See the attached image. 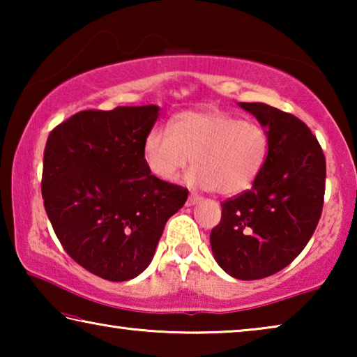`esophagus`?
Here are the masks:
<instances>
[{
	"instance_id": "obj_1",
	"label": "esophagus",
	"mask_w": 357,
	"mask_h": 357,
	"mask_svg": "<svg viewBox=\"0 0 357 357\" xmlns=\"http://www.w3.org/2000/svg\"><path fill=\"white\" fill-rule=\"evenodd\" d=\"M200 200H202V197L195 195V193H190L189 198H187L185 204H187V206H192V204H195V203H198V202H200Z\"/></svg>"
}]
</instances>
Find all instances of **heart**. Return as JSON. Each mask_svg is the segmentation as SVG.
<instances>
[{"mask_svg":"<svg viewBox=\"0 0 357 357\" xmlns=\"http://www.w3.org/2000/svg\"><path fill=\"white\" fill-rule=\"evenodd\" d=\"M269 155V135L261 124L220 110L179 113L170 129L154 128L143 142L151 174L173 181L190 164L187 183L220 195L250 189Z\"/></svg>","mask_w":357,"mask_h":357,"instance_id":"heart-1","label":"heart"}]
</instances>
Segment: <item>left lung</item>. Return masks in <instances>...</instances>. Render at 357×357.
Here are the masks:
<instances>
[{"instance_id":"1","label":"left lung","mask_w":357,"mask_h":357,"mask_svg":"<svg viewBox=\"0 0 357 357\" xmlns=\"http://www.w3.org/2000/svg\"><path fill=\"white\" fill-rule=\"evenodd\" d=\"M268 129L269 155L252 189L222 202L211 249L234 279L279 273L304 250L319 222L326 159L304 121L259 102H239Z\"/></svg>"}]
</instances>
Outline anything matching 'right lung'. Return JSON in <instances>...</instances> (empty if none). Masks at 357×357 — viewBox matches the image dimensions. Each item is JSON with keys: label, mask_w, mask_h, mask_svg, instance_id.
Returning a JSON list of instances; mask_svg holds the SVG:
<instances>
[{"label": "right lung", "mask_w": 357, "mask_h": 357, "mask_svg": "<svg viewBox=\"0 0 357 357\" xmlns=\"http://www.w3.org/2000/svg\"><path fill=\"white\" fill-rule=\"evenodd\" d=\"M159 107L83 110L50 132L42 198L66 253L89 273L130 280L148 268L189 190L151 174L143 142Z\"/></svg>", "instance_id": "add662e5"}]
</instances>
